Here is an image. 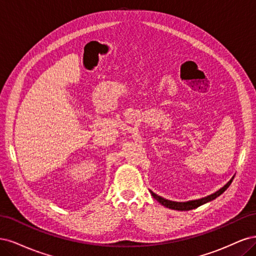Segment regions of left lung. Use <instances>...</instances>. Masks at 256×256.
Returning a JSON list of instances; mask_svg holds the SVG:
<instances>
[{"mask_svg":"<svg viewBox=\"0 0 256 256\" xmlns=\"http://www.w3.org/2000/svg\"><path fill=\"white\" fill-rule=\"evenodd\" d=\"M233 180H234V177L232 178V180H230L226 186H224L223 188H221L219 191L214 192V194H210V196H208L203 198H200V200H190V202H186V203L172 202V200H166V198H161V196H157V194H154V193L152 191H150V193H152V196L154 198H156L160 204H162V205L168 207V208L174 209V210H191V209L198 208V207H200V205H203V204H205V203H207V202H210V200H214L216 198H218L219 196H221L222 193L230 187V184H232V182H233Z\"/></svg>","mask_w":256,"mask_h":256,"instance_id":"1","label":"left lung"}]
</instances>
